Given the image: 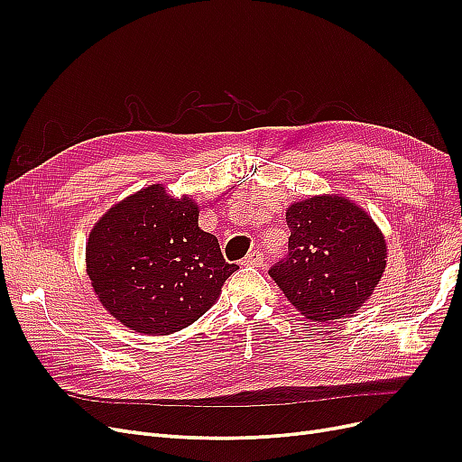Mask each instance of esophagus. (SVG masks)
<instances>
[{
  "label": "esophagus",
  "instance_id": "34e87169",
  "mask_svg": "<svg viewBox=\"0 0 462 462\" xmlns=\"http://www.w3.org/2000/svg\"><path fill=\"white\" fill-rule=\"evenodd\" d=\"M241 263L247 265V268H260V265L263 263V256H262V253L253 251V253H249V254L244 258V262H241Z\"/></svg>",
  "mask_w": 462,
  "mask_h": 462
}]
</instances>
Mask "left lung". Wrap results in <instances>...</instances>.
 Returning <instances> with one entry per match:
<instances>
[{
	"mask_svg": "<svg viewBox=\"0 0 462 462\" xmlns=\"http://www.w3.org/2000/svg\"><path fill=\"white\" fill-rule=\"evenodd\" d=\"M288 253L270 275L305 319L329 322L365 303L385 270V239L371 215L324 194L286 209Z\"/></svg>",
	"mask_w": 462,
	"mask_h": 462,
	"instance_id": "obj_1",
	"label": "left lung"
}]
</instances>
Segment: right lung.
Returning <instances> with one entry per match:
<instances>
[{"label":"right lung","instance_id":"right-lung-1","mask_svg":"<svg viewBox=\"0 0 462 462\" xmlns=\"http://www.w3.org/2000/svg\"><path fill=\"white\" fill-rule=\"evenodd\" d=\"M88 275L116 320L145 335L180 331L217 301L228 263L200 230L194 200L145 187L110 208L89 232Z\"/></svg>","mask_w":462,"mask_h":462}]
</instances>
